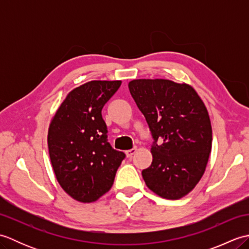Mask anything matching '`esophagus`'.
Here are the masks:
<instances>
[{
	"label": "esophagus",
	"instance_id": "1",
	"mask_svg": "<svg viewBox=\"0 0 249 249\" xmlns=\"http://www.w3.org/2000/svg\"><path fill=\"white\" fill-rule=\"evenodd\" d=\"M136 152H137V147L135 146V147H133V149H130V150H128V151H126V152H125V154H126V156H127V157H131V156H133V155L135 154Z\"/></svg>",
	"mask_w": 249,
	"mask_h": 249
}]
</instances>
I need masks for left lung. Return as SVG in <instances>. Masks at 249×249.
Returning a JSON list of instances; mask_svg holds the SVG:
<instances>
[{
	"label": "left lung",
	"mask_w": 249,
	"mask_h": 249,
	"mask_svg": "<svg viewBox=\"0 0 249 249\" xmlns=\"http://www.w3.org/2000/svg\"><path fill=\"white\" fill-rule=\"evenodd\" d=\"M128 88L154 138L152 163L142 170L146 186L161 198L181 199L199 183L208 165L212 150L208 109L187 83L135 79ZM158 138L162 144H157Z\"/></svg>",
	"instance_id": "obj_1"
}]
</instances>
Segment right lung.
<instances>
[{"label":"right lung","instance_id":"obj_1","mask_svg":"<svg viewBox=\"0 0 249 249\" xmlns=\"http://www.w3.org/2000/svg\"><path fill=\"white\" fill-rule=\"evenodd\" d=\"M121 83L93 80L73 89L50 122L48 149L55 178L66 194L83 203L109 192L125 157L107 141L102 116Z\"/></svg>","mask_w":249,"mask_h":249}]
</instances>
